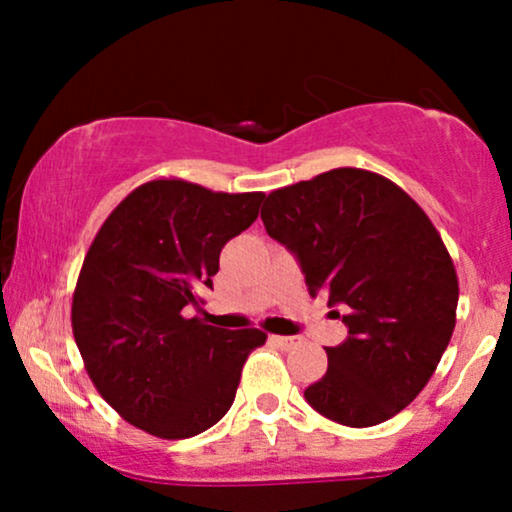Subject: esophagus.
I'll list each match as a JSON object with an SVG mask.
<instances>
[{
  "instance_id": "obj_1",
  "label": "esophagus",
  "mask_w": 512,
  "mask_h": 512,
  "mask_svg": "<svg viewBox=\"0 0 512 512\" xmlns=\"http://www.w3.org/2000/svg\"><path fill=\"white\" fill-rule=\"evenodd\" d=\"M269 342H272L274 346H279V349L289 351L298 344V339L296 337H269Z\"/></svg>"
}]
</instances>
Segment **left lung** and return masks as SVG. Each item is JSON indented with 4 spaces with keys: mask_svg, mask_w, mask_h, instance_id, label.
Returning <instances> with one entry per match:
<instances>
[{
    "mask_svg": "<svg viewBox=\"0 0 512 512\" xmlns=\"http://www.w3.org/2000/svg\"><path fill=\"white\" fill-rule=\"evenodd\" d=\"M262 221L296 257L310 296L342 308L346 339L305 390L317 414L366 428L424 390L455 330L457 274L424 209L361 168H334L274 190ZM339 317V310H332Z\"/></svg>",
    "mask_w": 512,
    "mask_h": 512,
    "instance_id": "8db88e82",
    "label": "left lung"
}]
</instances>
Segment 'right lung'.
I'll list each match as a JSON object with an SVG mask.
<instances>
[{
  "mask_svg": "<svg viewBox=\"0 0 512 512\" xmlns=\"http://www.w3.org/2000/svg\"><path fill=\"white\" fill-rule=\"evenodd\" d=\"M262 199L146 182L86 252L72 303L76 346L105 402L151 436L192 438L221 421L245 358L267 339L182 315L214 286L223 245L255 223Z\"/></svg>",
  "mask_w": 512,
  "mask_h": 512,
  "instance_id": "1",
  "label": "right lung"
}]
</instances>
